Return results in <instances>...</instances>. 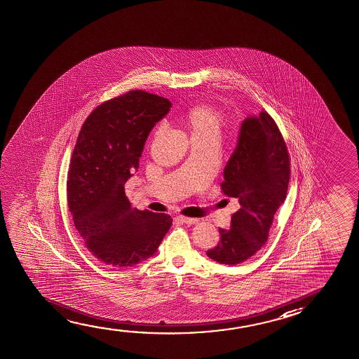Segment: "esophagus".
Segmentation results:
<instances>
[{
  "instance_id": "34e87169",
  "label": "esophagus",
  "mask_w": 359,
  "mask_h": 359,
  "mask_svg": "<svg viewBox=\"0 0 359 359\" xmlns=\"http://www.w3.org/2000/svg\"><path fill=\"white\" fill-rule=\"evenodd\" d=\"M177 221H180L182 224H198V219H190V217H185V216H177Z\"/></svg>"
}]
</instances>
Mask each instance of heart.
<instances>
[{
    "mask_svg": "<svg viewBox=\"0 0 359 359\" xmlns=\"http://www.w3.org/2000/svg\"><path fill=\"white\" fill-rule=\"evenodd\" d=\"M180 121L191 133V140H219L224 127V114L210 104H194L180 114ZM158 126L154 135L161 133Z\"/></svg>",
    "mask_w": 359,
    "mask_h": 359,
    "instance_id": "obj_1",
    "label": "heart"
}]
</instances>
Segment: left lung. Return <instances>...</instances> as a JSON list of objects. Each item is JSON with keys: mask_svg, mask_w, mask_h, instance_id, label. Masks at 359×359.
<instances>
[{"mask_svg": "<svg viewBox=\"0 0 359 359\" xmlns=\"http://www.w3.org/2000/svg\"><path fill=\"white\" fill-rule=\"evenodd\" d=\"M224 179L222 191L238 200L239 210L232 215L229 229H219V245L206 255L221 264L236 265L265 245L290 180L285 142L265 111L242 122Z\"/></svg>", "mask_w": 359, "mask_h": 359, "instance_id": "1", "label": "left lung"}]
</instances>
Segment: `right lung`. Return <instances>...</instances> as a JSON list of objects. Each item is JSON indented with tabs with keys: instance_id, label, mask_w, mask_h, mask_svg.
<instances>
[{
	"instance_id": "1",
	"label": "right lung",
	"mask_w": 359,
	"mask_h": 359,
	"mask_svg": "<svg viewBox=\"0 0 359 359\" xmlns=\"http://www.w3.org/2000/svg\"><path fill=\"white\" fill-rule=\"evenodd\" d=\"M170 107L161 96L130 91L96 107L79 133L69 210L86 248L106 265L127 268L151 258L172 226L169 215L130 208L125 194L147 137Z\"/></svg>"
}]
</instances>
